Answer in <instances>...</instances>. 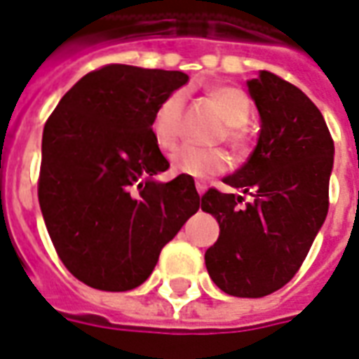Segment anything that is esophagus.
Masks as SVG:
<instances>
[{
    "label": "esophagus",
    "instance_id": "esophagus-1",
    "mask_svg": "<svg viewBox=\"0 0 359 359\" xmlns=\"http://www.w3.org/2000/svg\"><path fill=\"white\" fill-rule=\"evenodd\" d=\"M196 190H198V194H200V196H203L207 190V184L205 182H201V180H196Z\"/></svg>",
    "mask_w": 359,
    "mask_h": 359
}]
</instances>
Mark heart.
<instances>
[{"label": "heart", "instance_id": "heart-1", "mask_svg": "<svg viewBox=\"0 0 359 359\" xmlns=\"http://www.w3.org/2000/svg\"><path fill=\"white\" fill-rule=\"evenodd\" d=\"M213 102L219 108L220 116L226 121L222 135L233 148H241L245 144V133L243 127L251 116V102L243 91L236 87H219L211 93ZM184 102L187 95L184 91L169 93L158 108L154 110L152 121H150V133L159 148L169 150L177 144L182 129V118H184ZM171 171L188 177H209L222 172L228 167V156L220 148H198V146H180L169 156Z\"/></svg>", "mask_w": 359, "mask_h": 359}]
</instances>
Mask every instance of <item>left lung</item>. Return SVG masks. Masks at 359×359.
Returning <instances> with one entry per match:
<instances>
[{"instance_id":"obj_1","label":"left lung","mask_w":359,"mask_h":359,"mask_svg":"<svg viewBox=\"0 0 359 359\" xmlns=\"http://www.w3.org/2000/svg\"><path fill=\"white\" fill-rule=\"evenodd\" d=\"M261 118L257 146L245 163L222 179L251 194L211 188L201 209L219 222V240L205 251L215 285L232 297L259 299L287 283L323 226L335 146L318 106L266 70L247 81Z\"/></svg>"}]
</instances>
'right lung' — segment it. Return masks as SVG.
Wrapping results in <instances>:
<instances>
[{
  "mask_svg": "<svg viewBox=\"0 0 359 359\" xmlns=\"http://www.w3.org/2000/svg\"><path fill=\"white\" fill-rule=\"evenodd\" d=\"M184 72L110 65L60 98L41 139L39 207L65 266L89 287L129 291L200 209L192 177L159 182L169 161L150 121Z\"/></svg>",
  "mask_w": 359,
  "mask_h": 359,
  "instance_id": "1",
  "label": "right lung"
}]
</instances>
